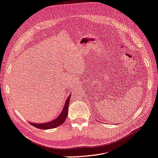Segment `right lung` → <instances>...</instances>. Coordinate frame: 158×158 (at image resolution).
<instances>
[{"mask_svg":"<svg viewBox=\"0 0 158 158\" xmlns=\"http://www.w3.org/2000/svg\"><path fill=\"white\" fill-rule=\"evenodd\" d=\"M71 94H70L67 99L65 100V105L64 106V108L62 109L61 113H60L59 115L56 117L55 119L52 120V121L46 123H39V124H36V123H32L30 122L31 125H32L33 127H36L37 128L40 129H44V130H46V129H52L54 128L59 127L60 125H61L63 123H64L65 119H66V117L68 116V106L70 104V98Z\"/></svg>","mask_w":158,"mask_h":158,"instance_id":"obj_1","label":"right lung"}]
</instances>
